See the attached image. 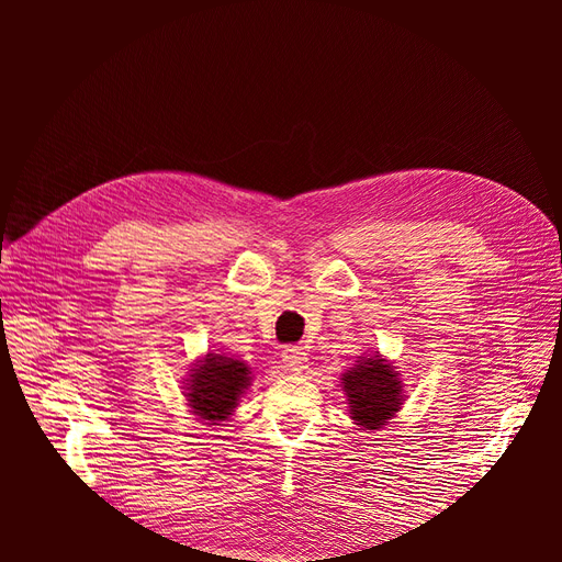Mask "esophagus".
<instances>
[{"label":"esophagus","instance_id":"esophagus-1","mask_svg":"<svg viewBox=\"0 0 562 562\" xmlns=\"http://www.w3.org/2000/svg\"><path fill=\"white\" fill-rule=\"evenodd\" d=\"M281 361H283V366L291 370V372H302L304 368H307V351H304L302 347H285L283 351H281Z\"/></svg>","mask_w":562,"mask_h":562}]
</instances>
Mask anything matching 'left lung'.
<instances>
[{"instance_id":"1","label":"left lung","mask_w":562,"mask_h":562,"mask_svg":"<svg viewBox=\"0 0 562 562\" xmlns=\"http://www.w3.org/2000/svg\"><path fill=\"white\" fill-rule=\"evenodd\" d=\"M342 386L349 401V415L359 427L375 431L394 417L403 405V384L398 370L384 359L372 356L361 359L342 375Z\"/></svg>"}]
</instances>
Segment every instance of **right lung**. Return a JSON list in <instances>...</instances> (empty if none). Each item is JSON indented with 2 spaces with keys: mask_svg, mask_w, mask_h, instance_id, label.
I'll list each match as a JSON object with an SVG mask.
<instances>
[{
  "mask_svg": "<svg viewBox=\"0 0 562 562\" xmlns=\"http://www.w3.org/2000/svg\"><path fill=\"white\" fill-rule=\"evenodd\" d=\"M250 384V370L244 361L232 356L206 353L192 370L190 386H187V403L192 413L203 422H225L241 398L244 389Z\"/></svg>",
  "mask_w": 562,
  "mask_h": 562,
  "instance_id": "right-lung-1",
  "label": "right lung"
}]
</instances>
